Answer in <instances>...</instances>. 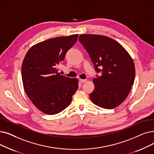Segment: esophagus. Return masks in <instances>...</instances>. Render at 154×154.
Returning <instances> with one entry per match:
<instances>
[{"instance_id":"34e87169","label":"esophagus","mask_w":154,"mask_h":154,"mask_svg":"<svg viewBox=\"0 0 154 154\" xmlns=\"http://www.w3.org/2000/svg\"><path fill=\"white\" fill-rule=\"evenodd\" d=\"M79 81H80V82H81V83H84V82H85V81H86V80H85V79H79Z\"/></svg>"}]
</instances>
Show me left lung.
Instances as JSON below:
<instances>
[{
	"label": "left lung",
	"instance_id": "obj_1",
	"mask_svg": "<svg viewBox=\"0 0 154 154\" xmlns=\"http://www.w3.org/2000/svg\"><path fill=\"white\" fill-rule=\"evenodd\" d=\"M79 40L89 53L96 72L95 88L89 97L93 103L105 109L115 108L128 96L134 83L133 59L122 45L99 35H81Z\"/></svg>",
	"mask_w": 154,
	"mask_h": 154
}]
</instances>
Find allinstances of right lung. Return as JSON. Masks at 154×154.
Segmentation results:
<instances>
[{"mask_svg": "<svg viewBox=\"0 0 154 154\" xmlns=\"http://www.w3.org/2000/svg\"><path fill=\"white\" fill-rule=\"evenodd\" d=\"M79 35L53 38L38 43L28 51L22 64L24 91L36 108L45 114L55 115L68 107L79 88L77 78L58 72L66 52Z\"/></svg>", "mask_w": 154, "mask_h": 154, "instance_id": "add662e5", "label": "right lung"}]
</instances>
